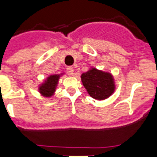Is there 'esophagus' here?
<instances>
[{
    "label": "esophagus",
    "mask_w": 157,
    "mask_h": 157,
    "mask_svg": "<svg viewBox=\"0 0 157 157\" xmlns=\"http://www.w3.org/2000/svg\"><path fill=\"white\" fill-rule=\"evenodd\" d=\"M67 73H68L70 76H73L74 75V67H67Z\"/></svg>",
    "instance_id": "1"
}]
</instances>
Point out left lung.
Masks as SVG:
<instances>
[{
  "instance_id": "1",
  "label": "left lung",
  "mask_w": 157,
  "mask_h": 157,
  "mask_svg": "<svg viewBox=\"0 0 157 157\" xmlns=\"http://www.w3.org/2000/svg\"><path fill=\"white\" fill-rule=\"evenodd\" d=\"M81 78L89 95L97 100L107 99L116 90L115 79L112 74L98 70L94 67L81 74Z\"/></svg>"
}]
</instances>
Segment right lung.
<instances>
[{"label":"right lung","mask_w":157,"mask_h":157,"mask_svg":"<svg viewBox=\"0 0 157 157\" xmlns=\"http://www.w3.org/2000/svg\"><path fill=\"white\" fill-rule=\"evenodd\" d=\"M64 75V72L60 74L50 75L44 80L42 83L38 86V92L45 98H51L56 91L60 77Z\"/></svg>","instance_id":"1"}]
</instances>
